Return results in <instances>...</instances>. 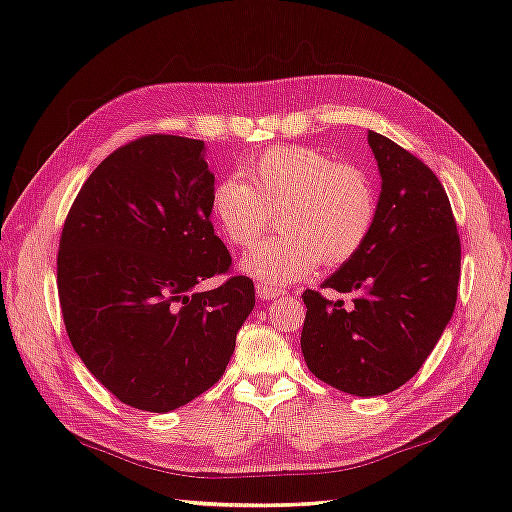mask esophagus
<instances>
[{
  "label": "esophagus",
  "instance_id": "1",
  "mask_svg": "<svg viewBox=\"0 0 512 512\" xmlns=\"http://www.w3.org/2000/svg\"><path fill=\"white\" fill-rule=\"evenodd\" d=\"M255 291H257V296L262 298V300H273V298L282 296V293H284L280 287H273V284H266V282H257Z\"/></svg>",
  "mask_w": 512,
  "mask_h": 512
}]
</instances>
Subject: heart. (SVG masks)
Returning a JSON list of instances; mask_svg holds the SVG:
<instances>
[{"label": "heart", "mask_w": 512, "mask_h": 512, "mask_svg": "<svg viewBox=\"0 0 512 512\" xmlns=\"http://www.w3.org/2000/svg\"><path fill=\"white\" fill-rule=\"evenodd\" d=\"M377 210L366 171L311 146H271L248 160L246 176H223L210 194L212 219L237 248L253 246L277 212L280 235L244 259L266 284L302 280L318 262L345 264L366 246Z\"/></svg>", "instance_id": "obj_1"}]
</instances>
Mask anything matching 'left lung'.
I'll return each instance as SVG.
<instances>
[{"instance_id":"obj_1","label":"left lung","mask_w":512,"mask_h":512,"mask_svg":"<svg viewBox=\"0 0 512 512\" xmlns=\"http://www.w3.org/2000/svg\"><path fill=\"white\" fill-rule=\"evenodd\" d=\"M381 173L377 223L323 289L352 293L343 309L307 289L300 345L307 368L343 393L372 397L406 384L456 307L461 239L436 173L411 151L368 131Z\"/></svg>"}]
</instances>
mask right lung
<instances>
[{
  "mask_svg": "<svg viewBox=\"0 0 512 512\" xmlns=\"http://www.w3.org/2000/svg\"><path fill=\"white\" fill-rule=\"evenodd\" d=\"M203 142L144 135L85 180L60 232L56 284L74 350L133 409L167 413L212 388L255 307L214 235ZM221 274L216 290L198 281Z\"/></svg>",
  "mask_w": 512,
  "mask_h": 512,
  "instance_id": "obj_1",
  "label": "right lung"
}]
</instances>
